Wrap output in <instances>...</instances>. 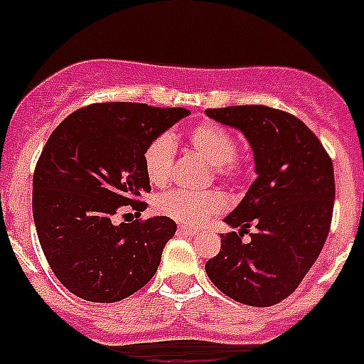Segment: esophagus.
Returning <instances> with one entry per match:
<instances>
[{"label":"esophagus","mask_w":364,"mask_h":364,"mask_svg":"<svg viewBox=\"0 0 364 364\" xmlns=\"http://www.w3.org/2000/svg\"><path fill=\"white\" fill-rule=\"evenodd\" d=\"M178 231L180 233H186V235H198V231L191 226H180Z\"/></svg>","instance_id":"esophagus-1"}]
</instances>
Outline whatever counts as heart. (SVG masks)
Segmentation results:
<instances>
[{
	"instance_id": "obj_1",
	"label": "heart",
	"mask_w": 364,
	"mask_h": 364,
	"mask_svg": "<svg viewBox=\"0 0 364 364\" xmlns=\"http://www.w3.org/2000/svg\"><path fill=\"white\" fill-rule=\"evenodd\" d=\"M193 149L200 154L205 162L213 167L215 175L235 176L240 173V162L235 159V138L230 131L215 122H202L189 133ZM175 136L164 133L147 146L144 154L146 173L153 184H166L171 176L173 160H175ZM156 210L173 220L200 226L226 208L222 195L215 191H167L156 198Z\"/></svg>"
}]
</instances>
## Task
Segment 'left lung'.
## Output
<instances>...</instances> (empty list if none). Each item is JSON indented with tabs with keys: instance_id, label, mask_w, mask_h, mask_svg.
<instances>
[{
	"instance_id": "8db88e82",
	"label": "left lung",
	"mask_w": 364,
	"mask_h": 364,
	"mask_svg": "<svg viewBox=\"0 0 364 364\" xmlns=\"http://www.w3.org/2000/svg\"><path fill=\"white\" fill-rule=\"evenodd\" d=\"M240 131L253 151V184L224 218L220 252L205 273L222 294L247 306H272L294 294L330 231L336 182L332 160L304 122L266 105L208 109ZM252 239L242 242L247 227Z\"/></svg>"
}]
</instances>
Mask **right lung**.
<instances>
[{"label":"right lung","instance_id":"right-lung-1","mask_svg":"<svg viewBox=\"0 0 364 364\" xmlns=\"http://www.w3.org/2000/svg\"><path fill=\"white\" fill-rule=\"evenodd\" d=\"M184 107L95 104L73 112L45 144L32 180V215L56 279L83 301L117 302L147 284L176 231L169 217L140 215L151 191L144 154L154 138L189 117Z\"/></svg>","mask_w":364,"mask_h":364}]
</instances>
